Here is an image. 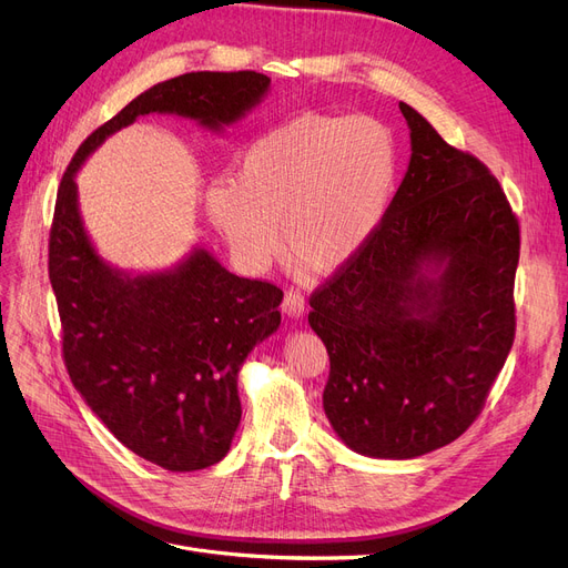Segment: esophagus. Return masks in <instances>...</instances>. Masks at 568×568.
<instances>
[{"instance_id": "1", "label": "esophagus", "mask_w": 568, "mask_h": 568, "mask_svg": "<svg viewBox=\"0 0 568 568\" xmlns=\"http://www.w3.org/2000/svg\"><path fill=\"white\" fill-rule=\"evenodd\" d=\"M283 308H285L287 315H302L304 308H306V300H304L302 290L290 287V290L285 292V296H283Z\"/></svg>"}]
</instances>
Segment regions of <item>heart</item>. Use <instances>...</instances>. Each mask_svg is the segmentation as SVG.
<instances>
[{
	"label": "heart",
	"mask_w": 568,
	"mask_h": 568,
	"mask_svg": "<svg viewBox=\"0 0 568 568\" xmlns=\"http://www.w3.org/2000/svg\"><path fill=\"white\" fill-rule=\"evenodd\" d=\"M398 174V140L379 119L308 110L257 135L234 182L206 189V212L246 266L262 268L281 236L287 253L326 274L371 242Z\"/></svg>",
	"instance_id": "obj_1"
}]
</instances>
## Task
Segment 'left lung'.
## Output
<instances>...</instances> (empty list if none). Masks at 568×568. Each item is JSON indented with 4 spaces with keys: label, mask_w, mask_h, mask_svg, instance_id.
Masks as SVG:
<instances>
[{
    "label": "left lung",
    "mask_w": 568,
    "mask_h": 568,
    "mask_svg": "<svg viewBox=\"0 0 568 568\" xmlns=\"http://www.w3.org/2000/svg\"><path fill=\"white\" fill-rule=\"evenodd\" d=\"M412 159L371 242L311 294L322 403L373 458H416L481 414L516 338L520 223L497 176L400 103ZM424 263L443 266L428 280Z\"/></svg>",
    "instance_id": "left-lung-1"
}]
</instances>
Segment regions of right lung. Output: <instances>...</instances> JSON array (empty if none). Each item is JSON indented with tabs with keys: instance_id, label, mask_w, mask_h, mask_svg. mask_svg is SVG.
Listing matches in <instances>:
<instances>
[{
	"instance_id": "add662e5",
	"label": "right lung",
	"mask_w": 568,
	"mask_h": 568,
	"mask_svg": "<svg viewBox=\"0 0 568 568\" xmlns=\"http://www.w3.org/2000/svg\"><path fill=\"white\" fill-rule=\"evenodd\" d=\"M268 82L255 71H197L154 84L78 146L57 191L48 274L69 377L119 442L170 471L204 469L230 452L242 419L236 373L278 329L283 290L230 274L206 251L170 274L112 272L82 227L73 174L140 114L174 112L221 129Z\"/></svg>"
}]
</instances>
